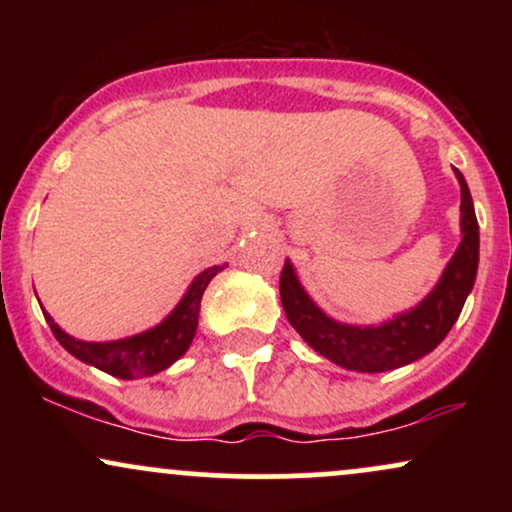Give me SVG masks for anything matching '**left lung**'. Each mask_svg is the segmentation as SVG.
I'll list each match as a JSON object with an SVG mask.
<instances>
[{
	"label": "left lung",
	"instance_id": "1",
	"mask_svg": "<svg viewBox=\"0 0 512 512\" xmlns=\"http://www.w3.org/2000/svg\"><path fill=\"white\" fill-rule=\"evenodd\" d=\"M455 175L462 187V243L445 267L436 289L409 313L392 317L390 322L378 327L334 322L310 301L308 293L298 284L289 260L284 262L279 276L281 305L296 332L317 354L358 373H383L431 354L443 342L462 313L479 267L477 214L462 173L455 170Z\"/></svg>",
	"mask_w": 512,
	"mask_h": 512
}]
</instances>
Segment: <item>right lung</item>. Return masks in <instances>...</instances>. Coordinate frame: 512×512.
Segmentation results:
<instances>
[{
    "label": "right lung",
    "mask_w": 512,
    "mask_h": 512,
    "mask_svg": "<svg viewBox=\"0 0 512 512\" xmlns=\"http://www.w3.org/2000/svg\"><path fill=\"white\" fill-rule=\"evenodd\" d=\"M223 267L204 269L202 274L192 281L190 291L182 296L178 308L170 313L161 325L144 334H134V337L117 339V342L93 344L81 342V339L69 337L57 327V322L45 313L52 334L69 354L79 358V361L91 363V366L105 370V373L115 375V378L132 380V378H146L166 370L170 363H175L185 354L187 346L192 344V337L197 332L199 322V303H202V293L214 279L216 272Z\"/></svg>",
    "instance_id": "obj_1"
}]
</instances>
